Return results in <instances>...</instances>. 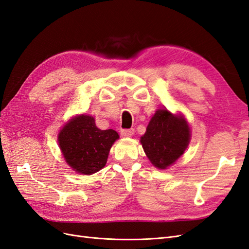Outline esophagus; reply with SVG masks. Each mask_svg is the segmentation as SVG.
Returning <instances> with one entry per match:
<instances>
[{
    "mask_svg": "<svg viewBox=\"0 0 249 249\" xmlns=\"http://www.w3.org/2000/svg\"><path fill=\"white\" fill-rule=\"evenodd\" d=\"M135 131L134 129H129V130H122L120 132V135H122L123 137H132L134 135Z\"/></svg>",
    "mask_w": 249,
    "mask_h": 249,
    "instance_id": "34e87169",
    "label": "esophagus"
}]
</instances>
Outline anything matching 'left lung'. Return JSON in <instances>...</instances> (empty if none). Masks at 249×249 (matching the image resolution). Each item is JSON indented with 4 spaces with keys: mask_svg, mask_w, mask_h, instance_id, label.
<instances>
[{
    "mask_svg": "<svg viewBox=\"0 0 249 249\" xmlns=\"http://www.w3.org/2000/svg\"><path fill=\"white\" fill-rule=\"evenodd\" d=\"M190 137V127L183 115L159 109L140 142L150 163L159 169H166L185 153Z\"/></svg>",
    "mask_w": 249,
    "mask_h": 249,
    "instance_id": "left-lung-1",
    "label": "left lung"
}]
</instances>
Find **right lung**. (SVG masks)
Segmentation results:
<instances>
[{
	"instance_id": "obj_1",
	"label": "right lung",
	"mask_w": 249,
	"mask_h": 249,
	"mask_svg": "<svg viewBox=\"0 0 249 249\" xmlns=\"http://www.w3.org/2000/svg\"><path fill=\"white\" fill-rule=\"evenodd\" d=\"M119 138L114 130H100L92 116L81 114L70 119L58 135L66 163L81 175H93L107 163L110 148Z\"/></svg>"
}]
</instances>
